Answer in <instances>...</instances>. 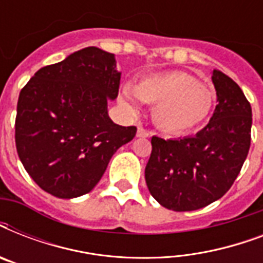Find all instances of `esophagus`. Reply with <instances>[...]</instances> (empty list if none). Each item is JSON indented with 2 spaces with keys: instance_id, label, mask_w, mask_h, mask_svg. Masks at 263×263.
Segmentation results:
<instances>
[{
  "instance_id": "esophagus-1",
  "label": "esophagus",
  "mask_w": 263,
  "mask_h": 263,
  "mask_svg": "<svg viewBox=\"0 0 263 263\" xmlns=\"http://www.w3.org/2000/svg\"><path fill=\"white\" fill-rule=\"evenodd\" d=\"M148 135H150V134H148V131L146 128H143L142 125L138 127V132H136V136H138V138H147Z\"/></svg>"
}]
</instances>
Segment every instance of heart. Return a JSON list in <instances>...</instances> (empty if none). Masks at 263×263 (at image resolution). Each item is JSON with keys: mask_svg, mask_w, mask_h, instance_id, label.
Masks as SVG:
<instances>
[{"mask_svg": "<svg viewBox=\"0 0 263 263\" xmlns=\"http://www.w3.org/2000/svg\"><path fill=\"white\" fill-rule=\"evenodd\" d=\"M142 102L154 105L153 121L166 134L181 135L206 123L216 105V92L194 76L184 72H169L144 78L135 88L121 90L119 102L125 113L136 116Z\"/></svg>", "mask_w": 263, "mask_h": 263, "instance_id": "obj_1", "label": "heart"}]
</instances>
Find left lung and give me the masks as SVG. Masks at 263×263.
Returning <instances> with one entry per match:
<instances>
[{"label":"left lung","mask_w":263,"mask_h":263,"mask_svg":"<svg viewBox=\"0 0 263 263\" xmlns=\"http://www.w3.org/2000/svg\"><path fill=\"white\" fill-rule=\"evenodd\" d=\"M218 105L206 127L183 139L152 138L144 169L153 198L173 212H191L220 199L245 164L251 143V105L241 88L213 71Z\"/></svg>","instance_id":"obj_1"}]
</instances>
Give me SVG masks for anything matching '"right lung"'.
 Masks as SVG:
<instances>
[{
  "label": "right lung",
  "mask_w": 263,
  "mask_h": 263,
  "mask_svg": "<svg viewBox=\"0 0 263 263\" xmlns=\"http://www.w3.org/2000/svg\"><path fill=\"white\" fill-rule=\"evenodd\" d=\"M120 78L115 54L90 46L41 68L22 88L16 150L43 191L61 199L87 194L117 148L134 139L136 127L117 125L107 115Z\"/></svg>",
  "instance_id": "obj_1"
}]
</instances>
